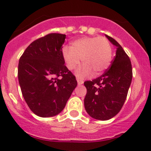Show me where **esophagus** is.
<instances>
[{"label": "esophagus", "instance_id": "1", "mask_svg": "<svg viewBox=\"0 0 151 151\" xmlns=\"http://www.w3.org/2000/svg\"><path fill=\"white\" fill-rule=\"evenodd\" d=\"M77 83H78L79 86L83 84V80H80V79L77 78Z\"/></svg>", "mask_w": 151, "mask_h": 151}]
</instances>
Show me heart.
I'll return each instance as SVG.
<instances>
[{
  "mask_svg": "<svg viewBox=\"0 0 151 151\" xmlns=\"http://www.w3.org/2000/svg\"><path fill=\"white\" fill-rule=\"evenodd\" d=\"M62 55L69 70H74L82 60L83 65L77 71L79 77H86L93 73L100 75L108 68L112 61L110 42L104 37H83L73 41L71 47L64 46Z\"/></svg>",
  "mask_w": 151,
  "mask_h": 151,
  "instance_id": "obj_1",
  "label": "heart"
}]
</instances>
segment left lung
<instances>
[{
	"label": "left lung",
	"instance_id": "left-lung-1",
	"mask_svg": "<svg viewBox=\"0 0 151 151\" xmlns=\"http://www.w3.org/2000/svg\"><path fill=\"white\" fill-rule=\"evenodd\" d=\"M105 36L117 47L112 65L101 77L84 83L87 89L84 98L86 111L91 118L101 121L109 120L120 112L133 78L129 56L115 39Z\"/></svg>",
	"mask_w": 151,
	"mask_h": 151
}]
</instances>
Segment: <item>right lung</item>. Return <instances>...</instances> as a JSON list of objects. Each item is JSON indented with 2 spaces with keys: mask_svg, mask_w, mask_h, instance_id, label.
Segmentation results:
<instances>
[{
  "mask_svg": "<svg viewBox=\"0 0 151 151\" xmlns=\"http://www.w3.org/2000/svg\"><path fill=\"white\" fill-rule=\"evenodd\" d=\"M66 36L50 33L28 46L18 63V82L30 110L42 118L63 110L77 85L62 55Z\"/></svg>",
  "mask_w": 151,
  "mask_h": 151,
  "instance_id": "right-lung-1",
  "label": "right lung"
}]
</instances>
